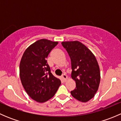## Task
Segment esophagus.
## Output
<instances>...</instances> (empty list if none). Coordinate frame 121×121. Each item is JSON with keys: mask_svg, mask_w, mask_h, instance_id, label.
<instances>
[{"mask_svg": "<svg viewBox=\"0 0 121 121\" xmlns=\"http://www.w3.org/2000/svg\"><path fill=\"white\" fill-rule=\"evenodd\" d=\"M61 80L63 82H65L67 80V76L65 74H63L61 76Z\"/></svg>", "mask_w": 121, "mask_h": 121, "instance_id": "obj_1", "label": "esophagus"}]
</instances>
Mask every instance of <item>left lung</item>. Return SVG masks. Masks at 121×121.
<instances>
[{
  "mask_svg": "<svg viewBox=\"0 0 121 121\" xmlns=\"http://www.w3.org/2000/svg\"><path fill=\"white\" fill-rule=\"evenodd\" d=\"M61 44L70 57L71 78L76 84L71 94L79 101L88 102L94 97L99 85L101 75L97 59L80 41H63Z\"/></svg>",
  "mask_w": 121,
  "mask_h": 121,
  "instance_id": "obj_1",
  "label": "left lung"
}]
</instances>
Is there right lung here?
<instances>
[{
  "instance_id": "add662e5",
  "label": "right lung",
  "mask_w": 121,
  "mask_h": 121,
  "mask_svg": "<svg viewBox=\"0 0 121 121\" xmlns=\"http://www.w3.org/2000/svg\"><path fill=\"white\" fill-rule=\"evenodd\" d=\"M58 42L40 39L26 48L20 63V77L27 94L38 102H46L55 95L61 84L50 72L46 59Z\"/></svg>"
}]
</instances>
